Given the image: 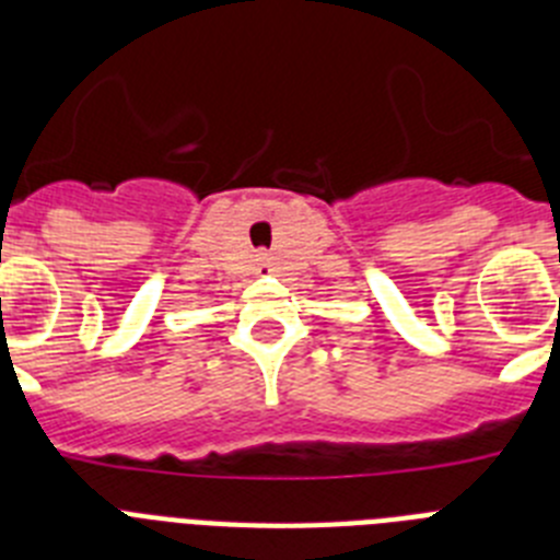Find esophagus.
Segmentation results:
<instances>
[{
  "label": "esophagus",
  "instance_id": "esophagus-1",
  "mask_svg": "<svg viewBox=\"0 0 560 560\" xmlns=\"http://www.w3.org/2000/svg\"><path fill=\"white\" fill-rule=\"evenodd\" d=\"M257 266H260V269H264V266H269V257L257 255Z\"/></svg>",
  "mask_w": 560,
  "mask_h": 560
}]
</instances>
